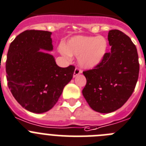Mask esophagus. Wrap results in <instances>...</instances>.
I'll list each match as a JSON object with an SVG mask.
<instances>
[{
  "instance_id": "esophagus-1",
  "label": "esophagus",
  "mask_w": 146,
  "mask_h": 146,
  "mask_svg": "<svg viewBox=\"0 0 146 146\" xmlns=\"http://www.w3.org/2000/svg\"><path fill=\"white\" fill-rule=\"evenodd\" d=\"M82 70H80L79 68H76V69H75L74 70V73H73V77H76L77 76L78 74H80V73H82Z\"/></svg>"
}]
</instances>
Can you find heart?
<instances>
[{"label": "heart", "instance_id": "heart-1", "mask_svg": "<svg viewBox=\"0 0 146 146\" xmlns=\"http://www.w3.org/2000/svg\"><path fill=\"white\" fill-rule=\"evenodd\" d=\"M64 57L78 56V63L85 69H92L104 60L108 50V42L104 36H76L70 39L65 46L59 48Z\"/></svg>", "mask_w": 146, "mask_h": 146}]
</instances>
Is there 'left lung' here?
<instances>
[{
	"instance_id": "1",
	"label": "left lung",
	"mask_w": 146,
	"mask_h": 146,
	"mask_svg": "<svg viewBox=\"0 0 146 146\" xmlns=\"http://www.w3.org/2000/svg\"><path fill=\"white\" fill-rule=\"evenodd\" d=\"M111 51L94 69L83 72L87 84L82 93L89 106L100 113L120 108L134 92L140 70L136 46L122 31L108 34Z\"/></svg>"
}]
</instances>
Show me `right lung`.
<instances>
[{
    "label": "right lung",
    "instance_id": "right-lung-1",
    "mask_svg": "<svg viewBox=\"0 0 146 146\" xmlns=\"http://www.w3.org/2000/svg\"><path fill=\"white\" fill-rule=\"evenodd\" d=\"M51 32L26 30L9 45L6 62L7 84L16 101L28 111L43 113L54 107L75 67L60 68L54 56Z\"/></svg>",
    "mask_w": 146,
    "mask_h": 146
}]
</instances>
